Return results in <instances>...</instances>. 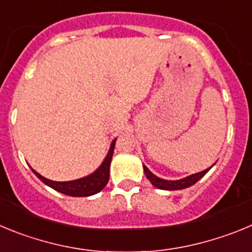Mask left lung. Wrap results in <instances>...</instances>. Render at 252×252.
Segmentation results:
<instances>
[{
  "label": "left lung",
  "mask_w": 252,
  "mask_h": 252,
  "mask_svg": "<svg viewBox=\"0 0 252 252\" xmlns=\"http://www.w3.org/2000/svg\"><path fill=\"white\" fill-rule=\"evenodd\" d=\"M210 168H206V170H204V171H201V172H197V174L190 175V176L185 177V179L176 180V181H168V180H163V179H160V177H158V176H155V175L150 171L149 168L144 165L145 175H146V177L150 180V182L154 185L155 188L160 189V190H170V191L171 190H182V189L190 188V186L195 185L198 180L201 179V177H204L205 175L209 172Z\"/></svg>",
  "instance_id": "obj_1"
}]
</instances>
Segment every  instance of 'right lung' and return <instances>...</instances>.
<instances>
[{
  "label": "right lung",
  "mask_w": 252,
  "mask_h": 252,
  "mask_svg": "<svg viewBox=\"0 0 252 252\" xmlns=\"http://www.w3.org/2000/svg\"><path fill=\"white\" fill-rule=\"evenodd\" d=\"M115 142H116V140H114L112 144H111L107 156L105 158L103 162L101 163L100 167L94 174L89 175L86 177H82V179L63 182L52 181V180H48L46 177L41 176L34 170H32V171L43 184L52 188L54 190L59 191V192L64 193V195L73 196V197H85V196L94 195V193L100 192L105 188L108 182V179H110V163L111 160H112V155H114Z\"/></svg>",
  "instance_id": "obj_1"
}]
</instances>
